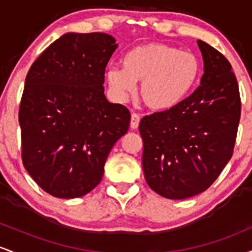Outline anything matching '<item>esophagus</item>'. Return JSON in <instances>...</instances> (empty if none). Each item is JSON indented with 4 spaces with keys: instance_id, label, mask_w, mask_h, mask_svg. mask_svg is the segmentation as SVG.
Returning <instances> with one entry per match:
<instances>
[{
    "instance_id": "1",
    "label": "esophagus",
    "mask_w": 252,
    "mask_h": 252,
    "mask_svg": "<svg viewBox=\"0 0 252 252\" xmlns=\"http://www.w3.org/2000/svg\"><path fill=\"white\" fill-rule=\"evenodd\" d=\"M140 115L137 114H132L131 115V121H130V126L131 129H137L138 128V124H140Z\"/></svg>"
}]
</instances>
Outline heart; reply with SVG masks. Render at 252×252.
<instances>
[{"label":"heart","instance_id":"1","mask_svg":"<svg viewBox=\"0 0 252 252\" xmlns=\"http://www.w3.org/2000/svg\"><path fill=\"white\" fill-rule=\"evenodd\" d=\"M200 71V62L193 53L150 42L128 52L123 66H110L105 76L110 90L120 99L134 91L135 82H141L138 94L142 102L149 109L163 111L187 97Z\"/></svg>","mask_w":252,"mask_h":252}]
</instances>
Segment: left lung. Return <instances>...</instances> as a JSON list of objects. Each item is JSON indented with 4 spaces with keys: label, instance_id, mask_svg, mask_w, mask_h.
<instances>
[{
    "label": "left lung",
    "instance_id": "obj_1",
    "mask_svg": "<svg viewBox=\"0 0 252 252\" xmlns=\"http://www.w3.org/2000/svg\"><path fill=\"white\" fill-rule=\"evenodd\" d=\"M204 60L200 85L174 108L146 116L143 140L147 184L167 199L206 190L230 161L241 118V98L228 60L198 40Z\"/></svg>",
    "mask_w": 252,
    "mask_h": 252
}]
</instances>
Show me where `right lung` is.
Here are the masks:
<instances>
[{"label": "right lung", "mask_w": 252, "mask_h": 252, "mask_svg": "<svg viewBox=\"0 0 252 252\" xmlns=\"http://www.w3.org/2000/svg\"><path fill=\"white\" fill-rule=\"evenodd\" d=\"M105 33H66L28 71L19 111L22 162L48 194H88L99 184L110 150L126 134L130 112L104 94L117 48Z\"/></svg>", "instance_id": "right-lung-1"}]
</instances>
